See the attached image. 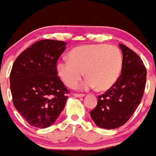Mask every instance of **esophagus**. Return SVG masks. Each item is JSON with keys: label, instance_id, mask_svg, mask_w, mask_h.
Returning <instances> with one entry per match:
<instances>
[{"label": "esophagus", "instance_id": "obj_1", "mask_svg": "<svg viewBox=\"0 0 156 156\" xmlns=\"http://www.w3.org/2000/svg\"><path fill=\"white\" fill-rule=\"evenodd\" d=\"M74 95L77 98H79V97H84L85 94H74Z\"/></svg>", "mask_w": 156, "mask_h": 156}]
</instances>
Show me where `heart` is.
Returning <instances> with one entry per match:
<instances>
[{
  "label": "heart",
  "instance_id": "heart-1",
  "mask_svg": "<svg viewBox=\"0 0 156 156\" xmlns=\"http://www.w3.org/2000/svg\"><path fill=\"white\" fill-rule=\"evenodd\" d=\"M68 60L59 61L56 68L61 79L70 88L78 84L85 72L88 78L82 85L83 88L110 89L118 80L122 67L119 48L107 44L78 46L69 52Z\"/></svg>",
  "mask_w": 156,
  "mask_h": 156
}]
</instances>
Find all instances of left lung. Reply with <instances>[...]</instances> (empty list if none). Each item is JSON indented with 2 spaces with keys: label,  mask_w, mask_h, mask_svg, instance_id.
I'll return each instance as SVG.
<instances>
[{
  "label": "left lung",
  "mask_w": 156,
  "mask_h": 156,
  "mask_svg": "<svg viewBox=\"0 0 156 156\" xmlns=\"http://www.w3.org/2000/svg\"><path fill=\"white\" fill-rule=\"evenodd\" d=\"M122 52L121 74L115 84L102 95L90 111L91 119L101 128L115 129L132 116L144 96L147 69L137 54L119 44Z\"/></svg>",
  "instance_id": "1"
}]
</instances>
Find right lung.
Listing matches in <instances>:
<instances>
[{
	"instance_id": "obj_1",
	"label": "right lung",
	"mask_w": 156,
	"mask_h": 156,
	"mask_svg": "<svg viewBox=\"0 0 156 156\" xmlns=\"http://www.w3.org/2000/svg\"><path fill=\"white\" fill-rule=\"evenodd\" d=\"M66 45L62 41H37L12 65V102L24 119L34 127L51 126L65 107L69 91L58 76L56 66Z\"/></svg>"
}]
</instances>
